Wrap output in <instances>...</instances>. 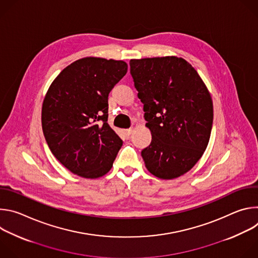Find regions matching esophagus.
<instances>
[{"label": "esophagus", "mask_w": 258, "mask_h": 258, "mask_svg": "<svg viewBox=\"0 0 258 258\" xmlns=\"http://www.w3.org/2000/svg\"><path fill=\"white\" fill-rule=\"evenodd\" d=\"M132 133H133V130H132V128H126V130H123V135H124L125 137H130Z\"/></svg>", "instance_id": "obj_1"}]
</instances>
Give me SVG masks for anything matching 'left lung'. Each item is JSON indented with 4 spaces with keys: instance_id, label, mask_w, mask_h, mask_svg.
I'll use <instances>...</instances> for the list:
<instances>
[{
    "instance_id": "obj_1",
    "label": "left lung",
    "mask_w": 258,
    "mask_h": 258,
    "mask_svg": "<svg viewBox=\"0 0 258 258\" xmlns=\"http://www.w3.org/2000/svg\"><path fill=\"white\" fill-rule=\"evenodd\" d=\"M131 75L152 141L141 154L159 178L189 171L201 158L213 122L210 94L195 68L174 56L133 59Z\"/></svg>"
}]
</instances>
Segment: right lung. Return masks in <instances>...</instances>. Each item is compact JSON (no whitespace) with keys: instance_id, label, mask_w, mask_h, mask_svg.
Returning a JSON list of instances; mask_svg holds the SVG:
<instances>
[{"instance_id":"1","label":"right lung","mask_w":258,"mask_h":258,"mask_svg":"<svg viewBox=\"0 0 258 258\" xmlns=\"http://www.w3.org/2000/svg\"><path fill=\"white\" fill-rule=\"evenodd\" d=\"M123 61L87 57L64 68L50 86L42 127L53 155L87 178L106 174L122 140L109 126L108 95L125 76Z\"/></svg>"}]
</instances>
